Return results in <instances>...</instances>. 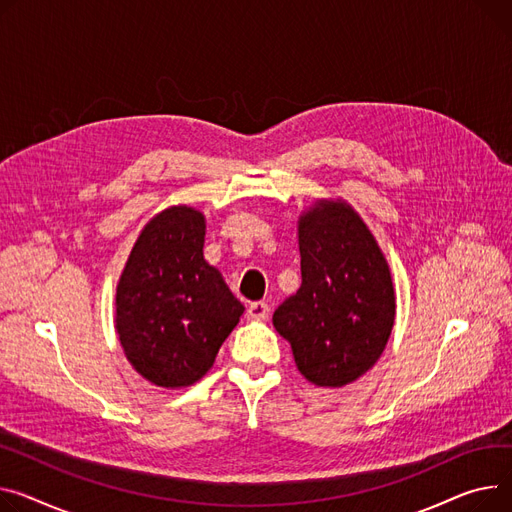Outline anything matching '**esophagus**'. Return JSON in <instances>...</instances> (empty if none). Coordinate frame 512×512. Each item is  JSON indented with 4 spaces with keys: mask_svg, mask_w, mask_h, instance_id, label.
Wrapping results in <instances>:
<instances>
[{
    "mask_svg": "<svg viewBox=\"0 0 512 512\" xmlns=\"http://www.w3.org/2000/svg\"><path fill=\"white\" fill-rule=\"evenodd\" d=\"M269 315V304L265 302H251L247 309V319L251 321H265Z\"/></svg>",
    "mask_w": 512,
    "mask_h": 512,
    "instance_id": "1",
    "label": "esophagus"
}]
</instances>
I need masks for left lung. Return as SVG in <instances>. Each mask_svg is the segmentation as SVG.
<instances>
[{
  "label": "left lung",
  "mask_w": 512,
  "mask_h": 512,
  "mask_svg": "<svg viewBox=\"0 0 512 512\" xmlns=\"http://www.w3.org/2000/svg\"><path fill=\"white\" fill-rule=\"evenodd\" d=\"M302 284L274 313L302 377L344 387L377 362L395 321L387 259L346 201H317L298 220Z\"/></svg>",
  "instance_id": "obj_1"
}]
</instances>
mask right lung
Instances as JSON below:
<instances>
[{
	"instance_id": "obj_1",
	"label": "right lung",
	"mask_w": 512,
	"mask_h": 512,
	"mask_svg": "<svg viewBox=\"0 0 512 512\" xmlns=\"http://www.w3.org/2000/svg\"><path fill=\"white\" fill-rule=\"evenodd\" d=\"M203 241L201 212L166 208L140 232L117 284L119 342L131 366L158 387L197 383L245 311L203 259Z\"/></svg>"
}]
</instances>
